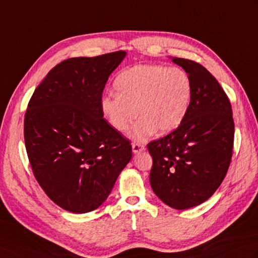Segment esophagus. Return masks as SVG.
Masks as SVG:
<instances>
[{
    "mask_svg": "<svg viewBox=\"0 0 258 258\" xmlns=\"http://www.w3.org/2000/svg\"><path fill=\"white\" fill-rule=\"evenodd\" d=\"M132 148H133V153L134 154H140L142 152L145 151V146L142 145V144H132Z\"/></svg>",
    "mask_w": 258,
    "mask_h": 258,
    "instance_id": "esophagus-1",
    "label": "esophagus"
}]
</instances>
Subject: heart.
Listing matches in <instances>:
<instances>
[{"label":"heart","instance_id":"obj_1","mask_svg":"<svg viewBox=\"0 0 258 258\" xmlns=\"http://www.w3.org/2000/svg\"><path fill=\"white\" fill-rule=\"evenodd\" d=\"M114 87L117 94L102 98V111L112 126L123 133L140 113L142 117L130 132V137L141 143L157 131L166 134L176 130L183 122L192 99L188 75L181 69L160 64L126 68L116 77Z\"/></svg>","mask_w":258,"mask_h":258}]
</instances>
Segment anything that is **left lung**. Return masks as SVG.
<instances>
[{
    "label": "left lung",
    "instance_id": "1",
    "mask_svg": "<svg viewBox=\"0 0 258 258\" xmlns=\"http://www.w3.org/2000/svg\"><path fill=\"white\" fill-rule=\"evenodd\" d=\"M192 86L183 122L163 139L147 145L153 157L149 181L165 205L184 210L207 201L231 163L234 122L229 98L217 79L200 63L172 58Z\"/></svg>",
    "mask_w": 258,
    "mask_h": 258
}]
</instances>
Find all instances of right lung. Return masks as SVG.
<instances>
[{
	"instance_id": "1",
	"label": "right lung",
	"mask_w": 258,
	"mask_h": 258,
	"mask_svg": "<svg viewBox=\"0 0 258 258\" xmlns=\"http://www.w3.org/2000/svg\"><path fill=\"white\" fill-rule=\"evenodd\" d=\"M123 50L58 63L36 88L24 119L36 180L64 210L98 209L132 158L130 141L103 118L102 92Z\"/></svg>"
}]
</instances>
